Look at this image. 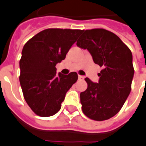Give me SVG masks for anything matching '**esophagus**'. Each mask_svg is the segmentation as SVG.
<instances>
[{
    "instance_id": "34e87169",
    "label": "esophagus",
    "mask_w": 146,
    "mask_h": 146,
    "mask_svg": "<svg viewBox=\"0 0 146 146\" xmlns=\"http://www.w3.org/2000/svg\"><path fill=\"white\" fill-rule=\"evenodd\" d=\"M78 79H79V80H84V77L78 75Z\"/></svg>"
}]
</instances>
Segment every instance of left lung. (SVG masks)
<instances>
[{
	"label": "left lung",
	"instance_id": "obj_1",
	"mask_svg": "<svg viewBox=\"0 0 146 146\" xmlns=\"http://www.w3.org/2000/svg\"><path fill=\"white\" fill-rule=\"evenodd\" d=\"M77 46L87 49L93 62L102 68L99 83L88 78L80 93L82 111L94 121H105L121 109L131 90L134 74L132 53L115 34L104 29L84 30Z\"/></svg>",
	"mask_w": 146,
	"mask_h": 146
}]
</instances>
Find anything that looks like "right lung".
<instances>
[{"mask_svg": "<svg viewBox=\"0 0 146 146\" xmlns=\"http://www.w3.org/2000/svg\"><path fill=\"white\" fill-rule=\"evenodd\" d=\"M80 29H47L24 45L19 81L27 104L36 115L50 117L61 108L66 94L78 80L76 72L56 74V66L82 33Z\"/></svg>", "mask_w": 146, "mask_h": 146, "instance_id": "right-lung-1", "label": "right lung"}]
</instances>
